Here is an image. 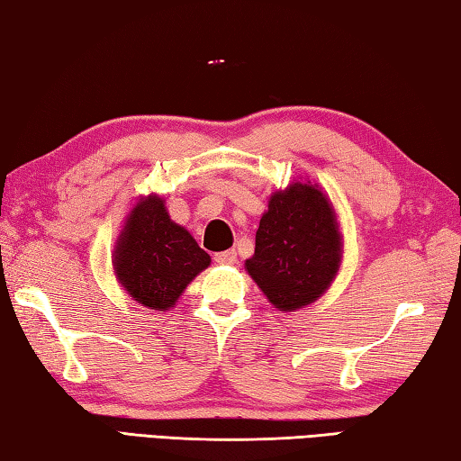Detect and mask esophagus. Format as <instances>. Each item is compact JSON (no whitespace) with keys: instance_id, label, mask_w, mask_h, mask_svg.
<instances>
[{"instance_id":"esophagus-1","label":"esophagus","mask_w":461,"mask_h":461,"mask_svg":"<svg viewBox=\"0 0 461 461\" xmlns=\"http://www.w3.org/2000/svg\"><path fill=\"white\" fill-rule=\"evenodd\" d=\"M214 261L216 263H221V265H232V263H237V251H222V253H216L214 255Z\"/></svg>"}]
</instances>
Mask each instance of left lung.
Returning a JSON list of instances; mask_svg holds the SVG:
<instances>
[{"label":"left lung","instance_id":"8db88e82","mask_svg":"<svg viewBox=\"0 0 461 461\" xmlns=\"http://www.w3.org/2000/svg\"><path fill=\"white\" fill-rule=\"evenodd\" d=\"M342 261V235L332 204L318 184L294 182L271 194L245 261L279 312L310 305L332 284Z\"/></svg>","mask_w":461,"mask_h":461}]
</instances>
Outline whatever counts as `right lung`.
<instances>
[{"mask_svg": "<svg viewBox=\"0 0 461 461\" xmlns=\"http://www.w3.org/2000/svg\"><path fill=\"white\" fill-rule=\"evenodd\" d=\"M208 265L210 255L169 218L158 194L137 200L113 251L121 287L137 303L159 312L174 308L190 281Z\"/></svg>", "mask_w": 461, "mask_h": 461, "instance_id": "obj_1", "label": "right lung"}]
</instances>
